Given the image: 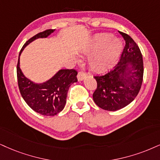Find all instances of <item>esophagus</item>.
<instances>
[{
    "mask_svg": "<svg viewBox=\"0 0 160 160\" xmlns=\"http://www.w3.org/2000/svg\"><path fill=\"white\" fill-rule=\"evenodd\" d=\"M86 72L83 70H79L78 72V75H77V78H78V81H82L84 79V77L86 76Z\"/></svg>",
    "mask_w": 160,
    "mask_h": 160,
    "instance_id": "1",
    "label": "esophagus"
}]
</instances>
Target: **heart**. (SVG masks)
I'll use <instances>...</instances> for the list:
<instances>
[{
    "instance_id": "b5f03b06",
    "label": "heart",
    "mask_w": 160,
    "mask_h": 160,
    "mask_svg": "<svg viewBox=\"0 0 160 160\" xmlns=\"http://www.w3.org/2000/svg\"><path fill=\"white\" fill-rule=\"evenodd\" d=\"M94 48L101 50L98 54L90 59V68L97 72H103L113 66L120 53L123 44L119 38H113L109 33L98 35L95 39Z\"/></svg>"
}]
</instances>
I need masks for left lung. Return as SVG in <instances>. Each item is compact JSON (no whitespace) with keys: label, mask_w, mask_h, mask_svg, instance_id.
<instances>
[{"label":"left lung","mask_w":160,"mask_h":160,"mask_svg":"<svg viewBox=\"0 0 160 160\" xmlns=\"http://www.w3.org/2000/svg\"><path fill=\"white\" fill-rule=\"evenodd\" d=\"M119 33L125 45L119 62L107 73L93 76L97 82L92 94L93 101L100 108L108 111L122 109L133 102L143 80L142 55L139 47L130 35ZM128 63L132 64L131 71H127Z\"/></svg>","instance_id":"8db88e82"}]
</instances>
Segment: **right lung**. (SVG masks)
Listing matches in <instances>:
<instances>
[{
	"mask_svg": "<svg viewBox=\"0 0 160 160\" xmlns=\"http://www.w3.org/2000/svg\"><path fill=\"white\" fill-rule=\"evenodd\" d=\"M55 29H49L29 38L21 48L19 56L24 47L38 38H46ZM77 71L74 69L61 70L44 84L33 83L23 76L17 64V78L20 92L24 101L34 111L44 116H55L64 109L70 86L76 82Z\"/></svg>",
	"mask_w": 160,
	"mask_h": 160,
	"instance_id": "obj_1",
	"label": "right lung"
}]
</instances>
